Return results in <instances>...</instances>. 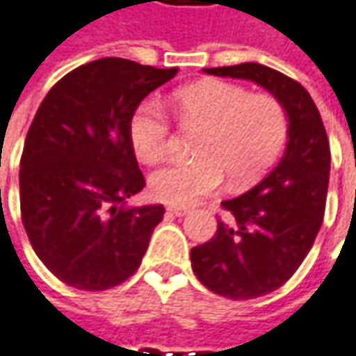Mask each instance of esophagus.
Listing matches in <instances>:
<instances>
[{
    "label": "esophagus",
    "instance_id": "34e87169",
    "mask_svg": "<svg viewBox=\"0 0 356 356\" xmlns=\"http://www.w3.org/2000/svg\"><path fill=\"white\" fill-rule=\"evenodd\" d=\"M167 211H169L171 215H175V217H183V215H187V213H189V209L175 207V205H169V207H167Z\"/></svg>",
    "mask_w": 356,
    "mask_h": 356
}]
</instances>
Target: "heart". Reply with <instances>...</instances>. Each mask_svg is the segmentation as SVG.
<instances>
[{
	"label": "heart",
	"instance_id": "b5f03b06",
	"mask_svg": "<svg viewBox=\"0 0 356 356\" xmlns=\"http://www.w3.org/2000/svg\"><path fill=\"white\" fill-rule=\"evenodd\" d=\"M181 125L201 127L195 137L197 159L175 161L149 179L151 193L163 203L187 207L223 187H247L261 179L283 151L289 133L285 105L269 93L209 79L173 95ZM135 155L159 163L169 151L171 123L157 101H143L129 121Z\"/></svg>",
	"mask_w": 356,
	"mask_h": 356
}]
</instances>
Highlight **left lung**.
<instances>
[{"label": "left lung", "mask_w": 356, "mask_h": 356, "mask_svg": "<svg viewBox=\"0 0 356 356\" xmlns=\"http://www.w3.org/2000/svg\"><path fill=\"white\" fill-rule=\"evenodd\" d=\"M253 81L285 105L289 141L277 167L253 189L223 201L231 221L219 219L213 239L191 249L197 279L209 291L245 301L285 285L317 237L329 189L331 147L309 91L261 63L203 70Z\"/></svg>", "instance_id": "8db88e82"}]
</instances>
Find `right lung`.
<instances>
[{
  "label": "right lung",
  "mask_w": 356,
  "mask_h": 356,
  "mask_svg": "<svg viewBox=\"0 0 356 356\" xmlns=\"http://www.w3.org/2000/svg\"><path fill=\"white\" fill-rule=\"evenodd\" d=\"M175 75L103 57L70 71L41 101L19 163L22 221L35 255L65 285L105 291L139 269L165 209L125 207L145 187L129 121Z\"/></svg>",
  "instance_id": "right-lung-1"
}]
</instances>
